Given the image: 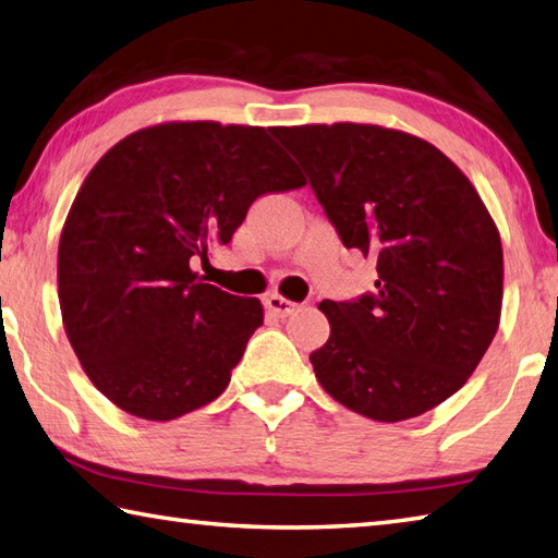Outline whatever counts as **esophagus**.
Instances as JSON below:
<instances>
[{
  "label": "esophagus",
  "instance_id": "34e87169",
  "mask_svg": "<svg viewBox=\"0 0 558 558\" xmlns=\"http://www.w3.org/2000/svg\"><path fill=\"white\" fill-rule=\"evenodd\" d=\"M263 305H266V310L272 314V317H288V314H292L298 307L295 302L280 298V295H268L266 300H263Z\"/></svg>",
  "mask_w": 558,
  "mask_h": 558
}]
</instances>
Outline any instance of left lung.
<instances>
[{"label":"left lung","instance_id":"8db88e82","mask_svg":"<svg viewBox=\"0 0 558 558\" xmlns=\"http://www.w3.org/2000/svg\"><path fill=\"white\" fill-rule=\"evenodd\" d=\"M341 244L376 260V290L324 300L314 376L343 408L402 422L463 388L498 331L500 234L478 192L427 141L373 124L270 129Z\"/></svg>","mask_w":558,"mask_h":558}]
</instances>
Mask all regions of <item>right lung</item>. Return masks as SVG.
Wrapping results in <instances>:
<instances>
[{"label": "right lung", "mask_w": 558, "mask_h": 558, "mask_svg": "<svg viewBox=\"0 0 558 558\" xmlns=\"http://www.w3.org/2000/svg\"><path fill=\"white\" fill-rule=\"evenodd\" d=\"M302 185L260 126L173 121L99 158L60 234L58 298L70 347L105 398L168 422L227 390L263 307L190 266L229 244L258 197Z\"/></svg>", "instance_id": "1"}]
</instances>
